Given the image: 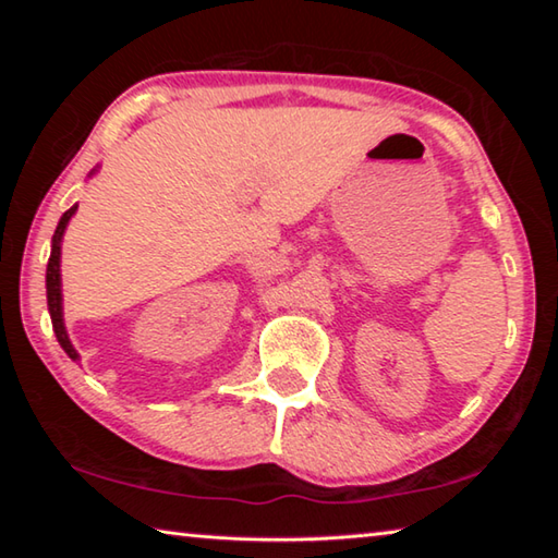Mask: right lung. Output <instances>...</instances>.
<instances>
[{"mask_svg": "<svg viewBox=\"0 0 558 558\" xmlns=\"http://www.w3.org/2000/svg\"><path fill=\"white\" fill-rule=\"evenodd\" d=\"M78 206H71L69 211L61 216L59 226H56V233H53V243H51V258H49V268H46V300H49V313H51V325H53V332L56 339H59V344L63 347V352L69 354L73 362L78 359V352H75L69 335H65V327H63V313H61V239H63V231L65 226H69L71 216L75 214Z\"/></svg>", "mask_w": 558, "mask_h": 558, "instance_id": "1", "label": "right lung"}]
</instances>
